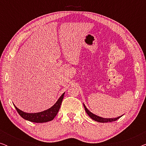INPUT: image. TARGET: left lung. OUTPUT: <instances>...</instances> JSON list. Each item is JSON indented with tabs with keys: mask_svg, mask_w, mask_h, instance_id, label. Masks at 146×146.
I'll use <instances>...</instances> for the list:
<instances>
[{
	"mask_svg": "<svg viewBox=\"0 0 146 146\" xmlns=\"http://www.w3.org/2000/svg\"><path fill=\"white\" fill-rule=\"evenodd\" d=\"M84 109H85L86 111V113H88V115L92 119H94V120L98 121V122H101V123L111 122V121H114L115 120H117V119H119V117H121V116H119L117 117H115V118H104V117L98 116V115L94 114V113H92L91 111H90L88 110L87 109V108L86 107V106L84 104Z\"/></svg>",
	"mask_w": 146,
	"mask_h": 146,
	"instance_id": "left-lung-1",
	"label": "left lung"
}]
</instances>
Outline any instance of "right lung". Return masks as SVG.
Instances as JSON below:
<instances>
[{"mask_svg": "<svg viewBox=\"0 0 146 146\" xmlns=\"http://www.w3.org/2000/svg\"><path fill=\"white\" fill-rule=\"evenodd\" d=\"M64 95V93L62 94V95L59 98V99L55 103V104L52 106L50 108L41 111V112L26 113L21 110H19V108H17L15 106V107L18 111V113H19V115L25 119L35 123L48 122V121L52 120L56 115H57L60 110V108L62 102Z\"/></svg>", "mask_w": 146, "mask_h": 146, "instance_id": "right-lung-1", "label": "right lung"}]
</instances>
